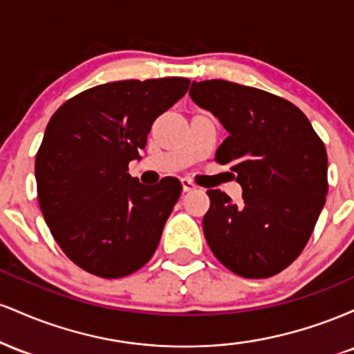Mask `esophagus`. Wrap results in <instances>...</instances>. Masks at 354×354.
<instances>
[{
	"label": "esophagus",
	"mask_w": 354,
	"mask_h": 354,
	"mask_svg": "<svg viewBox=\"0 0 354 354\" xmlns=\"http://www.w3.org/2000/svg\"><path fill=\"white\" fill-rule=\"evenodd\" d=\"M181 186H183V191H185V193H188V191L196 189V185H194V183L191 181V180H188V178H183V180H181Z\"/></svg>",
	"instance_id": "34e87169"
}]
</instances>
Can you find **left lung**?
Returning a JSON list of instances; mask_svg holds the SVG:
<instances>
[{
	"mask_svg": "<svg viewBox=\"0 0 354 354\" xmlns=\"http://www.w3.org/2000/svg\"><path fill=\"white\" fill-rule=\"evenodd\" d=\"M189 96L228 131L216 151L243 188V203L209 189L206 241L228 270L270 278L301 254L326 203L328 156L290 101L225 80L193 81Z\"/></svg>",
	"mask_w": 354,
	"mask_h": 354,
	"instance_id": "8db88e82",
	"label": "left lung"
}]
</instances>
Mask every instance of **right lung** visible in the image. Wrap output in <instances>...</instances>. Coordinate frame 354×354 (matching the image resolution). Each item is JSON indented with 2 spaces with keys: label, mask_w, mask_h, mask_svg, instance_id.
Wrapping results in <instances>:
<instances>
[{
  "label": "right lung",
  "mask_w": 354,
  "mask_h": 354,
  "mask_svg": "<svg viewBox=\"0 0 354 354\" xmlns=\"http://www.w3.org/2000/svg\"><path fill=\"white\" fill-rule=\"evenodd\" d=\"M189 80H126L80 93L56 109L35 161L38 201L64 254L100 278L145 266L181 194L178 180L141 185L128 173L153 121Z\"/></svg>",
  "instance_id": "add662e5"
}]
</instances>
